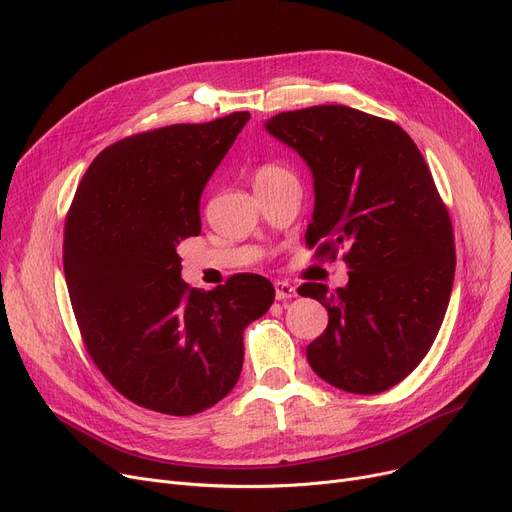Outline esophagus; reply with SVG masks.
Wrapping results in <instances>:
<instances>
[{"mask_svg":"<svg viewBox=\"0 0 512 512\" xmlns=\"http://www.w3.org/2000/svg\"><path fill=\"white\" fill-rule=\"evenodd\" d=\"M274 286H276V299L278 301H286V299L297 297V288H294L288 282H284V280H278Z\"/></svg>","mask_w":512,"mask_h":512,"instance_id":"esophagus-1","label":"esophagus"}]
</instances>
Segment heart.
I'll return each instance as SVG.
<instances>
[{
  "mask_svg": "<svg viewBox=\"0 0 512 512\" xmlns=\"http://www.w3.org/2000/svg\"><path fill=\"white\" fill-rule=\"evenodd\" d=\"M288 174L284 168L280 166H274V164H267V166H261L255 174V180H263V178H276V176H284Z\"/></svg>",
  "mask_w": 512,
  "mask_h": 512,
  "instance_id": "heart-1",
  "label": "heart"
}]
</instances>
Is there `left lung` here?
I'll return each instance as SVG.
<instances>
[{
  "mask_svg": "<svg viewBox=\"0 0 512 512\" xmlns=\"http://www.w3.org/2000/svg\"><path fill=\"white\" fill-rule=\"evenodd\" d=\"M265 130L311 170L307 245L319 242V255L346 249V286L299 288L330 317L307 361L334 388L384 392L432 348L452 292V224L432 172L398 124L346 105L282 112Z\"/></svg>",
  "mask_w": 512,
  "mask_h": 512,
  "instance_id": "obj_1",
  "label": "left lung"
}]
</instances>
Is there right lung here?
<instances>
[{
    "label": "right lung",
    "instance_id": "1",
    "mask_svg": "<svg viewBox=\"0 0 512 512\" xmlns=\"http://www.w3.org/2000/svg\"><path fill=\"white\" fill-rule=\"evenodd\" d=\"M249 112L141 132L103 149L80 180L64 232V274L87 351L120 394L195 415L238 382L251 321L276 290L238 274L207 292L180 278L176 247L199 236V201Z\"/></svg>",
    "mask_w": 512,
    "mask_h": 512
}]
</instances>
